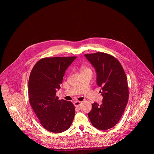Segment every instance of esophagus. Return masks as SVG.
Returning a JSON list of instances; mask_svg holds the SVG:
<instances>
[{
	"mask_svg": "<svg viewBox=\"0 0 154 154\" xmlns=\"http://www.w3.org/2000/svg\"><path fill=\"white\" fill-rule=\"evenodd\" d=\"M81 103V102H79V101H76V102H74V104L75 107H79L80 106Z\"/></svg>",
	"mask_w": 154,
	"mask_h": 154,
	"instance_id": "esophagus-1",
	"label": "esophagus"
}]
</instances>
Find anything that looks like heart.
Wrapping results in <instances>:
<instances>
[{"label":"heart","instance_id":"b5f03b06","mask_svg":"<svg viewBox=\"0 0 154 154\" xmlns=\"http://www.w3.org/2000/svg\"><path fill=\"white\" fill-rule=\"evenodd\" d=\"M81 70V72H86V71H87V70H89L90 69H89V68H88L87 67L82 66Z\"/></svg>","mask_w":154,"mask_h":154}]
</instances>
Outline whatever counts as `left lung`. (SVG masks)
I'll list each match as a JSON object with an SVG mask.
<instances>
[{
	"label": "left lung",
	"mask_w": 154,
	"mask_h": 154,
	"mask_svg": "<svg viewBox=\"0 0 154 154\" xmlns=\"http://www.w3.org/2000/svg\"><path fill=\"white\" fill-rule=\"evenodd\" d=\"M95 69L97 85L101 87L102 104H92L88 117L99 130H107L114 126L122 117L129 97L128 81L124 70L117 59L103 53L85 54Z\"/></svg>",
	"instance_id": "obj_1"
}]
</instances>
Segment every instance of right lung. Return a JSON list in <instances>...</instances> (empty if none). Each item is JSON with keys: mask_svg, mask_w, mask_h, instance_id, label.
<instances>
[{"mask_svg": "<svg viewBox=\"0 0 154 154\" xmlns=\"http://www.w3.org/2000/svg\"><path fill=\"white\" fill-rule=\"evenodd\" d=\"M44 58L32 69L28 81L29 102L41 125L54 133L68 129L73 122L75 107L71 102L56 96L67 67L76 58Z\"/></svg>", "mask_w": 154, "mask_h": 154, "instance_id": "add662e5", "label": "right lung"}]
</instances>
